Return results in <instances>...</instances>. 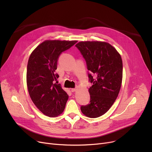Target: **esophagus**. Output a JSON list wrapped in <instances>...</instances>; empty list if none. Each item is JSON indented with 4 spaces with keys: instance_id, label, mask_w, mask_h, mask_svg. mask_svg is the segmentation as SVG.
I'll return each mask as SVG.
<instances>
[{
    "instance_id": "34e87169",
    "label": "esophagus",
    "mask_w": 152,
    "mask_h": 152,
    "mask_svg": "<svg viewBox=\"0 0 152 152\" xmlns=\"http://www.w3.org/2000/svg\"><path fill=\"white\" fill-rule=\"evenodd\" d=\"M77 90V89H76V88H73V89H71V92H76Z\"/></svg>"
}]
</instances>
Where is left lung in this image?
I'll list each match as a JSON object with an SVG mask.
<instances>
[{"label": "left lung", "instance_id": "1", "mask_svg": "<svg viewBox=\"0 0 152 152\" xmlns=\"http://www.w3.org/2000/svg\"><path fill=\"white\" fill-rule=\"evenodd\" d=\"M76 47L80 50L87 63L89 81L91 101L81 106L82 113L91 118L104 115L113 105L121 89L123 79V61L115 48L107 42L81 41ZM94 74V78L91 75Z\"/></svg>", "mask_w": 152, "mask_h": 152}]
</instances>
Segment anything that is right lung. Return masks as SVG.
I'll return each instance as SVG.
<instances>
[{
	"label": "right lung",
	"instance_id": "obj_1",
	"mask_svg": "<svg viewBox=\"0 0 152 152\" xmlns=\"http://www.w3.org/2000/svg\"><path fill=\"white\" fill-rule=\"evenodd\" d=\"M77 41L46 40L32 52L28 60L26 83L29 96L37 108L49 117H57L65 110L68 95L54 81L60 53Z\"/></svg>",
	"mask_w": 152,
	"mask_h": 152
}]
</instances>
